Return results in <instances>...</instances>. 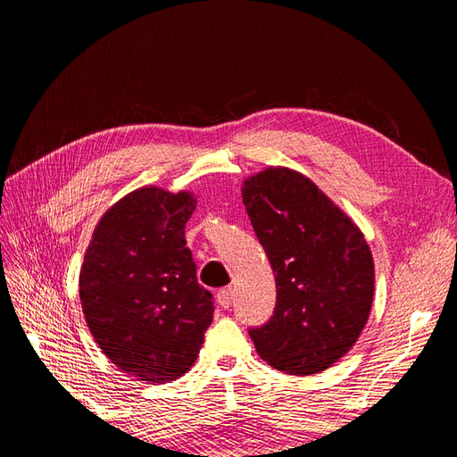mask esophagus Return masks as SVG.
Here are the masks:
<instances>
[{
	"mask_svg": "<svg viewBox=\"0 0 457 457\" xmlns=\"http://www.w3.org/2000/svg\"><path fill=\"white\" fill-rule=\"evenodd\" d=\"M232 299H234V289L232 287H223L220 289V292L217 294V303L223 309H228L230 307V303H232Z\"/></svg>",
	"mask_w": 457,
	"mask_h": 457,
	"instance_id": "obj_1",
	"label": "esophagus"
}]
</instances>
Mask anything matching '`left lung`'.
Returning <instances> with one entry per match:
<instances>
[{"mask_svg":"<svg viewBox=\"0 0 457 457\" xmlns=\"http://www.w3.org/2000/svg\"><path fill=\"white\" fill-rule=\"evenodd\" d=\"M242 200L276 280L270 320L250 329L259 356L289 376L334 366L361 337L373 301V257L362 230L309 177L267 168Z\"/></svg>","mask_w":457,"mask_h":457,"instance_id":"8db88e82","label":"left lung"}]
</instances>
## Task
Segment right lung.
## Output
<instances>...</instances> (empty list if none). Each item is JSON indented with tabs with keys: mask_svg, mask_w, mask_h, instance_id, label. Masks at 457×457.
I'll list each match as a JSON object with an SVG mask.
<instances>
[{
	"mask_svg": "<svg viewBox=\"0 0 457 457\" xmlns=\"http://www.w3.org/2000/svg\"><path fill=\"white\" fill-rule=\"evenodd\" d=\"M195 210L187 190L129 192L101 217L79 270L81 311L99 349L152 385L190 370L213 320L185 240Z\"/></svg>",
	"mask_w": 457,
	"mask_h": 457,
	"instance_id": "obj_1",
	"label": "right lung"
}]
</instances>
